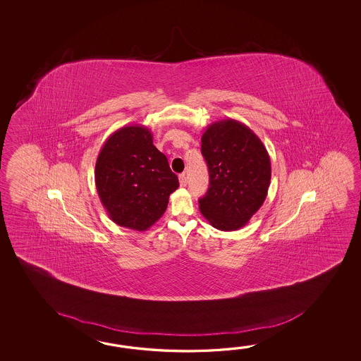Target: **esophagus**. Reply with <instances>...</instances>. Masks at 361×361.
Instances as JSON below:
<instances>
[{"mask_svg":"<svg viewBox=\"0 0 361 361\" xmlns=\"http://www.w3.org/2000/svg\"><path fill=\"white\" fill-rule=\"evenodd\" d=\"M179 183L182 187H185V184H187V177H185V174L182 173V174H179Z\"/></svg>","mask_w":361,"mask_h":361,"instance_id":"obj_1","label":"esophagus"}]
</instances>
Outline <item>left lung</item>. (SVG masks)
I'll return each mask as SVG.
<instances>
[{
  "mask_svg": "<svg viewBox=\"0 0 361 361\" xmlns=\"http://www.w3.org/2000/svg\"><path fill=\"white\" fill-rule=\"evenodd\" d=\"M209 188L200 212L214 228L244 227L267 197L271 161L261 139L246 125L227 118L209 125L201 137Z\"/></svg>",
  "mask_w": 361,
  "mask_h": 361,
  "instance_id": "left-lung-1",
  "label": "left lung"
}]
</instances>
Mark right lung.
Wrapping results in <instances>:
<instances>
[{"instance_id":"right-lung-1","label":"right lung","mask_w":361,"mask_h":361,"mask_svg":"<svg viewBox=\"0 0 361 361\" xmlns=\"http://www.w3.org/2000/svg\"><path fill=\"white\" fill-rule=\"evenodd\" d=\"M143 125L109 135L95 164V185L109 218L130 230L146 231L165 213L179 187L165 154Z\"/></svg>"}]
</instances>
